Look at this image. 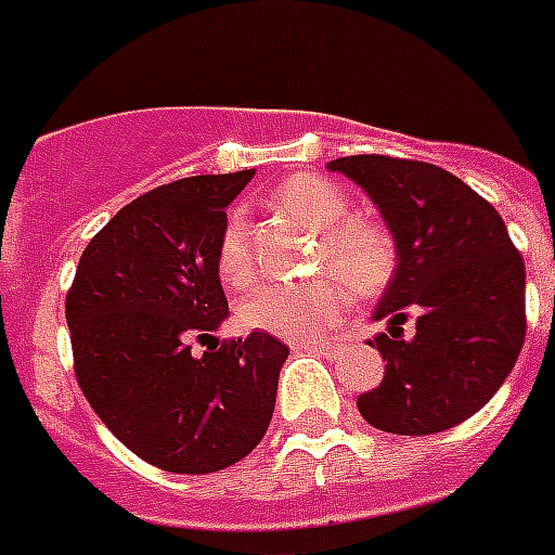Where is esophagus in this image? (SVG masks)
I'll return each mask as SVG.
<instances>
[{"label":"esophagus","instance_id":"esophagus-1","mask_svg":"<svg viewBox=\"0 0 555 555\" xmlns=\"http://www.w3.org/2000/svg\"><path fill=\"white\" fill-rule=\"evenodd\" d=\"M293 348H296V350H310V353H322V356H333V353H336V345H333V341H296Z\"/></svg>","mask_w":555,"mask_h":555}]
</instances>
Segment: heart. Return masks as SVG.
Returning a JSON list of instances; mask_svg holds the SVG:
<instances>
[{
	"label": "heart",
	"mask_w": 555,
	"mask_h": 555,
	"mask_svg": "<svg viewBox=\"0 0 555 555\" xmlns=\"http://www.w3.org/2000/svg\"><path fill=\"white\" fill-rule=\"evenodd\" d=\"M273 205L319 233L317 264L333 270L356 296H376L390 282L396 250L390 233L371 219H356L350 196L317 173H296L273 191ZM216 276L228 291L254 282L245 224L231 216L216 245ZM331 276L305 285H264L238 305V322L287 341L319 339L348 308V291Z\"/></svg>",
	"instance_id": "heart-1"
}]
</instances>
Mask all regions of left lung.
I'll use <instances>...</instances> for the list:
<instances>
[{"instance_id":"obj_1","label":"left lung","mask_w":555,"mask_h":555,"mask_svg":"<svg viewBox=\"0 0 555 555\" xmlns=\"http://www.w3.org/2000/svg\"><path fill=\"white\" fill-rule=\"evenodd\" d=\"M327 168L362 184L399 254L373 313L390 324L371 341L385 379L356 408L385 434L462 425L493 399L525 345V259L496 207L430 162L364 153ZM408 318L417 333L402 340Z\"/></svg>"}]
</instances>
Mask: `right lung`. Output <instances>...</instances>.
<instances>
[{
  "label": "right lung",
  "instance_id": "obj_1",
  "mask_svg": "<svg viewBox=\"0 0 555 555\" xmlns=\"http://www.w3.org/2000/svg\"><path fill=\"white\" fill-rule=\"evenodd\" d=\"M250 176H191L142 193L90 238L67 291L85 399L159 470L199 476L236 465L273 416L291 350L270 333L214 336L228 317L216 276L224 207Z\"/></svg>",
  "mask_w": 555,
  "mask_h": 555
}]
</instances>
